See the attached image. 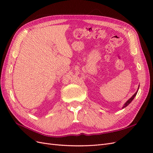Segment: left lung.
<instances>
[{"mask_svg": "<svg viewBox=\"0 0 153 153\" xmlns=\"http://www.w3.org/2000/svg\"><path fill=\"white\" fill-rule=\"evenodd\" d=\"M137 92H138V91L135 92V94H134V95L131 97V98H130V99H129V100H128L127 101H126V103H125L124 104V105L123 106V108H125V107H126V106H127L129 103H130L131 102V101H133V100L134 99V98H135V97L136 96V95H137Z\"/></svg>", "mask_w": 153, "mask_h": 153, "instance_id": "8db88e82", "label": "left lung"}]
</instances>
